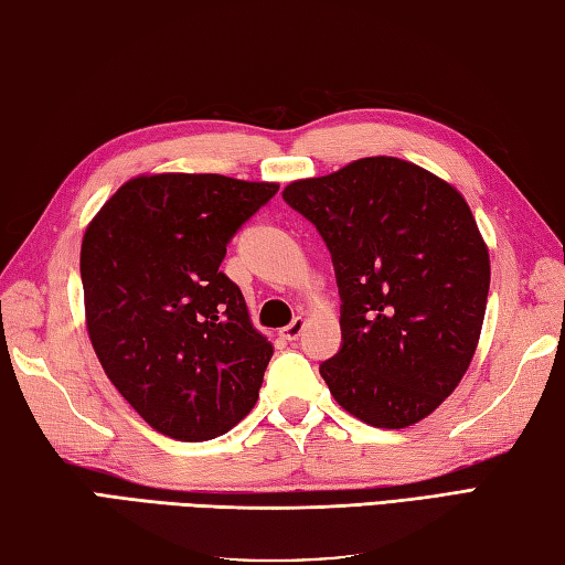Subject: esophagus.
<instances>
[{
  "mask_svg": "<svg viewBox=\"0 0 565 565\" xmlns=\"http://www.w3.org/2000/svg\"><path fill=\"white\" fill-rule=\"evenodd\" d=\"M305 324H307L305 317H295L290 324L280 329V337L285 339V342H295V339H300V334L305 332Z\"/></svg>",
  "mask_w": 565,
  "mask_h": 565,
  "instance_id": "obj_1",
  "label": "esophagus"
}]
</instances>
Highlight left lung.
Here are the masks:
<instances>
[{
    "label": "left lung",
    "instance_id": "8db88e82",
    "mask_svg": "<svg viewBox=\"0 0 565 565\" xmlns=\"http://www.w3.org/2000/svg\"><path fill=\"white\" fill-rule=\"evenodd\" d=\"M332 253L342 347L319 364L339 406L406 428L450 396L475 356L489 253L460 191L418 164L366 157L285 186Z\"/></svg>",
    "mask_w": 565,
    "mask_h": 565
}]
</instances>
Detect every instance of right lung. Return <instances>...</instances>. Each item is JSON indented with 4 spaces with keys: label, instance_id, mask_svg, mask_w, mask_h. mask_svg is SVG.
<instances>
[{
    "label": "right lung",
    "instance_id": "right-lung-1",
    "mask_svg": "<svg viewBox=\"0 0 565 565\" xmlns=\"http://www.w3.org/2000/svg\"><path fill=\"white\" fill-rule=\"evenodd\" d=\"M278 184L221 174L137 177L81 246L85 319L120 396L174 440L228 433L258 401L273 347L255 332L226 246Z\"/></svg>",
    "mask_w": 565,
    "mask_h": 565
}]
</instances>
